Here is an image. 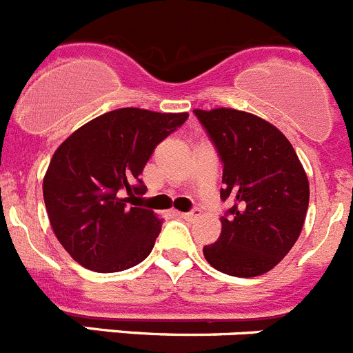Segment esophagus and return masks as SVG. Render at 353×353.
<instances>
[{
    "mask_svg": "<svg viewBox=\"0 0 353 353\" xmlns=\"http://www.w3.org/2000/svg\"><path fill=\"white\" fill-rule=\"evenodd\" d=\"M200 214H202V212H200V209H195V211H192V212H179L181 218L186 221H195L196 218H200Z\"/></svg>",
    "mask_w": 353,
    "mask_h": 353,
    "instance_id": "obj_1",
    "label": "esophagus"
}]
</instances>
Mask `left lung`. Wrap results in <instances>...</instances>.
I'll list each match as a JSON object with an SVG mask.
<instances>
[{
	"instance_id": "obj_1",
	"label": "left lung",
	"mask_w": 353,
	"mask_h": 353,
	"mask_svg": "<svg viewBox=\"0 0 353 353\" xmlns=\"http://www.w3.org/2000/svg\"><path fill=\"white\" fill-rule=\"evenodd\" d=\"M223 163L221 234L204 246L212 268L237 278L265 274L292 250L306 220L310 183L294 148L276 126L255 114L193 110Z\"/></svg>"
}]
</instances>
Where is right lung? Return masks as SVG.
Here are the masks:
<instances>
[{"mask_svg": "<svg viewBox=\"0 0 353 353\" xmlns=\"http://www.w3.org/2000/svg\"><path fill=\"white\" fill-rule=\"evenodd\" d=\"M186 119L188 112L125 107L91 119L56 149L43 200L54 234L82 268L125 271L151 253L161 220L128 202L145 193L139 176L154 148Z\"/></svg>", "mask_w": 353, "mask_h": 353, "instance_id": "1", "label": "right lung"}]
</instances>
